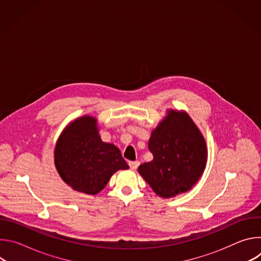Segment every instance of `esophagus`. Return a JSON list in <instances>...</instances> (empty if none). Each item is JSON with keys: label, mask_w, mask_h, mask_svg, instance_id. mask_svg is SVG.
<instances>
[{"label": "esophagus", "mask_w": 261, "mask_h": 261, "mask_svg": "<svg viewBox=\"0 0 261 261\" xmlns=\"http://www.w3.org/2000/svg\"><path fill=\"white\" fill-rule=\"evenodd\" d=\"M129 166L132 170H136L137 167L139 166V161H130L129 162Z\"/></svg>", "instance_id": "obj_1"}]
</instances>
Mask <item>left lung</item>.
Masks as SVG:
<instances>
[{
  "label": "left lung",
  "mask_w": 261,
  "mask_h": 261,
  "mask_svg": "<svg viewBox=\"0 0 261 261\" xmlns=\"http://www.w3.org/2000/svg\"><path fill=\"white\" fill-rule=\"evenodd\" d=\"M148 150L154 159L139 165L138 172L163 198L189 191L206 165L205 140L185 111H167L151 134Z\"/></svg>",
  "instance_id": "8db88e82"
}]
</instances>
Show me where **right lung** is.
I'll use <instances>...</instances> for the list:
<instances>
[{"label":"right lung","instance_id":"obj_1","mask_svg":"<svg viewBox=\"0 0 261 261\" xmlns=\"http://www.w3.org/2000/svg\"><path fill=\"white\" fill-rule=\"evenodd\" d=\"M55 165L73 190L89 195L103 190L115 172L129 168L119 148L101 140L97 120L90 116L64 129L56 144Z\"/></svg>","mask_w":261,"mask_h":261}]
</instances>
